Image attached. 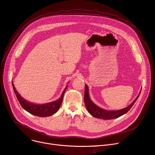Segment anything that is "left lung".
I'll return each instance as SVG.
<instances>
[{
	"label": "left lung",
	"mask_w": 155,
	"mask_h": 155,
	"mask_svg": "<svg viewBox=\"0 0 155 155\" xmlns=\"http://www.w3.org/2000/svg\"><path fill=\"white\" fill-rule=\"evenodd\" d=\"M140 91L137 97L136 98V99L134 100L129 106H128L127 107H125V108L122 110H116V111H108V110H106L101 108L100 107L97 106L92 101L89 95L88 87H87V85H85V93H84V103L87 107V110H88V111L92 116L99 119L111 120V119L118 118L129 111L132 107V106L134 105V104L136 103L137 98L140 95Z\"/></svg>",
	"instance_id": "8db88e82"
}]
</instances>
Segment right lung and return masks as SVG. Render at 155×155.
Segmentation results:
<instances>
[{
    "label": "right lung",
    "instance_id": "add662e5",
    "mask_svg": "<svg viewBox=\"0 0 155 155\" xmlns=\"http://www.w3.org/2000/svg\"><path fill=\"white\" fill-rule=\"evenodd\" d=\"M12 85L18 101L19 104L22 106L23 108L26 111H28V113L32 114V115H34L38 117H41L51 116L54 115V113H56L59 110L60 106H61L63 101L64 94L65 92L67 87H68V85H67L65 87L64 91L61 94V97L58 99V100L55 101L46 103V104H33V103H30L27 101L26 100H25V99H23L21 96H20V94L18 93V92L16 90L12 81Z\"/></svg>",
    "mask_w": 155,
    "mask_h": 155
}]
</instances>
